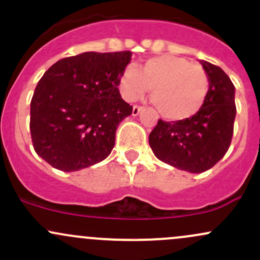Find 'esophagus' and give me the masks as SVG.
Instances as JSON below:
<instances>
[{"instance_id": "esophagus-1", "label": "esophagus", "mask_w": 260, "mask_h": 260, "mask_svg": "<svg viewBox=\"0 0 260 260\" xmlns=\"http://www.w3.org/2000/svg\"><path fill=\"white\" fill-rule=\"evenodd\" d=\"M142 110H143V107L138 106V105H135V106H133V110H132V115L133 116H137L139 112H141Z\"/></svg>"}]
</instances>
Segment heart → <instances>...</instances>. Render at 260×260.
<instances>
[{"label": "heart", "mask_w": 260, "mask_h": 260, "mask_svg": "<svg viewBox=\"0 0 260 260\" xmlns=\"http://www.w3.org/2000/svg\"><path fill=\"white\" fill-rule=\"evenodd\" d=\"M152 90V102L162 117L182 121L195 116L210 90L207 73L185 58L160 55L139 68L127 67L119 76V90L125 100H136Z\"/></svg>", "instance_id": "obj_1"}]
</instances>
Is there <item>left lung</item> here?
Returning <instances> with one entry per match:
<instances>
[{"mask_svg": "<svg viewBox=\"0 0 260 260\" xmlns=\"http://www.w3.org/2000/svg\"><path fill=\"white\" fill-rule=\"evenodd\" d=\"M200 62L210 79L204 106L182 121L159 119L149 135V145L159 160L193 174L206 172L223 158L236 118L235 85L219 67Z\"/></svg>", "mask_w": 260, "mask_h": 260, "instance_id": "1", "label": "left lung"}]
</instances>
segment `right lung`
I'll return each instance as SVG.
<instances>
[{"instance_id":"add662e5","label":"right lung","mask_w":260,"mask_h":260,"mask_svg":"<svg viewBox=\"0 0 260 260\" xmlns=\"http://www.w3.org/2000/svg\"><path fill=\"white\" fill-rule=\"evenodd\" d=\"M131 51H86L60 59L45 71L30 101V136L36 153L62 172L106 159L116 131L132 115L119 95V76Z\"/></svg>"}]
</instances>
